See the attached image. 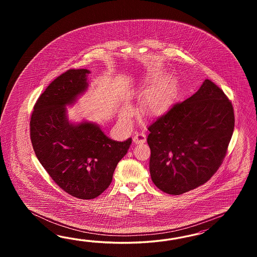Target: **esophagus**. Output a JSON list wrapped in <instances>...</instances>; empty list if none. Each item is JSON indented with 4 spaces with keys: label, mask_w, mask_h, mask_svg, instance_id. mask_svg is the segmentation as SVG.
<instances>
[{
    "label": "esophagus",
    "mask_w": 257,
    "mask_h": 257,
    "mask_svg": "<svg viewBox=\"0 0 257 257\" xmlns=\"http://www.w3.org/2000/svg\"><path fill=\"white\" fill-rule=\"evenodd\" d=\"M133 140H134V142H135L136 144H143V143H145V141H146V136H145L143 133H137V134L134 136Z\"/></svg>",
    "instance_id": "34e87169"
}]
</instances>
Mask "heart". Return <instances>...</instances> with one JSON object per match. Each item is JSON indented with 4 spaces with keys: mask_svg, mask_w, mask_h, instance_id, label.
<instances>
[{
    "mask_svg": "<svg viewBox=\"0 0 257 257\" xmlns=\"http://www.w3.org/2000/svg\"><path fill=\"white\" fill-rule=\"evenodd\" d=\"M160 74V69L152 70L149 76V81H155ZM172 92L173 83L171 78L168 75L160 76L144 95L141 101L142 111L148 116L160 115L169 107L172 97Z\"/></svg>",
    "mask_w": 257,
    "mask_h": 257,
    "instance_id": "1",
    "label": "heart"
}]
</instances>
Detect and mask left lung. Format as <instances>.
I'll list each match as a JSON object with an SVG mask.
<instances>
[{
  "label": "left lung",
  "mask_w": 257,
  "mask_h": 257,
  "mask_svg": "<svg viewBox=\"0 0 257 257\" xmlns=\"http://www.w3.org/2000/svg\"><path fill=\"white\" fill-rule=\"evenodd\" d=\"M233 126L232 102L206 79L190 98L149 125L154 184L165 193L181 195L206 183L225 157Z\"/></svg>",
  "instance_id": "left-lung-1"
}]
</instances>
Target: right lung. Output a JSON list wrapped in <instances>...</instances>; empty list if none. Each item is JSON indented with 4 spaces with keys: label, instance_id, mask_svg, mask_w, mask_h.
Returning a JSON list of instances; mask_svg holds the SVG:
<instances>
[{
    "label": "right lung",
    "instance_id": "obj_1",
    "mask_svg": "<svg viewBox=\"0 0 257 257\" xmlns=\"http://www.w3.org/2000/svg\"><path fill=\"white\" fill-rule=\"evenodd\" d=\"M86 69L69 70L39 96L30 120L35 154L57 186L78 199L90 200L110 186L113 173L127 154L132 139H109L100 126L69 121L67 105L88 87Z\"/></svg>",
    "mask_w": 257,
    "mask_h": 257
}]
</instances>
